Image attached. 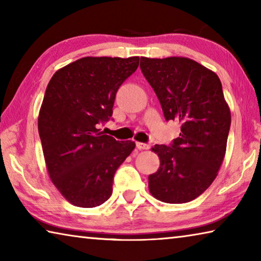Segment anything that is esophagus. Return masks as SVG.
<instances>
[{
    "mask_svg": "<svg viewBox=\"0 0 261 261\" xmlns=\"http://www.w3.org/2000/svg\"><path fill=\"white\" fill-rule=\"evenodd\" d=\"M137 147H138V149H148L149 148V145L148 144H145V143H136Z\"/></svg>",
    "mask_w": 261,
    "mask_h": 261,
    "instance_id": "34e87169",
    "label": "esophagus"
}]
</instances>
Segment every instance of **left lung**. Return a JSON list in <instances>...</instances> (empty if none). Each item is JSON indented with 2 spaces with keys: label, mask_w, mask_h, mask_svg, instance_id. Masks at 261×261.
I'll return each instance as SVG.
<instances>
[{
  "label": "left lung",
  "mask_w": 261,
  "mask_h": 261,
  "mask_svg": "<svg viewBox=\"0 0 261 261\" xmlns=\"http://www.w3.org/2000/svg\"><path fill=\"white\" fill-rule=\"evenodd\" d=\"M144 77L160 101L166 121L180 122L179 137L152 149L160 158L148 176L149 192L168 204H184L213 183L223 161L230 110L216 73L187 57H140Z\"/></svg>",
  "instance_id": "obj_1"
}]
</instances>
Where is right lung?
<instances>
[{
  "mask_svg": "<svg viewBox=\"0 0 261 261\" xmlns=\"http://www.w3.org/2000/svg\"><path fill=\"white\" fill-rule=\"evenodd\" d=\"M139 57H83L54 73L38 118L48 174L65 199L96 207L109 199L117 168L136 147L99 129L112 118L117 90Z\"/></svg>",
  "mask_w": 261,
  "mask_h": 261,
  "instance_id": "add662e5",
  "label": "right lung"
}]
</instances>
